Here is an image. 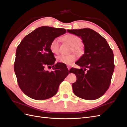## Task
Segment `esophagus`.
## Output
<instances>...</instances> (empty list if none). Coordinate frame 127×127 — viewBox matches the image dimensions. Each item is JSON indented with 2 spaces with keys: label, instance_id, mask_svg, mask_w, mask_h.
<instances>
[{
  "label": "esophagus",
  "instance_id": "esophagus-1",
  "mask_svg": "<svg viewBox=\"0 0 127 127\" xmlns=\"http://www.w3.org/2000/svg\"><path fill=\"white\" fill-rule=\"evenodd\" d=\"M67 68H68V69L69 70L70 69V66H67Z\"/></svg>",
  "mask_w": 127,
  "mask_h": 127
}]
</instances>
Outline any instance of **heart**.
<instances>
[{
  "label": "heart",
  "instance_id": "obj_1",
  "mask_svg": "<svg viewBox=\"0 0 127 127\" xmlns=\"http://www.w3.org/2000/svg\"><path fill=\"white\" fill-rule=\"evenodd\" d=\"M64 40L72 46L71 50L76 52L77 55H82L84 53V48L81 45L82 39L74 34H68L63 38ZM50 49L51 52L55 54H58L59 51V39L56 38L51 42ZM59 63L65 64L70 65L76 60V56L74 54L70 55H61L57 58Z\"/></svg>",
  "mask_w": 127,
  "mask_h": 127
}]
</instances>
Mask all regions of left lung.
<instances>
[{
    "label": "left lung",
    "mask_w": 127,
    "mask_h": 127,
    "mask_svg": "<svg viewBox=\"0 0 127 127\" xmlns=\"http://www.w3.org/2000/svg\"><path fill=\"white\" fill-rule=\"evenodd\" d=\"M67 31L80 37L84 44V54L76 63L81 68L70 70L77 77L72 85L73 92L77 96L87 100L97 99L110 85L114 69L112 49L104 38L91 29Z\"/></svg>",
    "instance_id": "8db88e82"
}]
</instances>
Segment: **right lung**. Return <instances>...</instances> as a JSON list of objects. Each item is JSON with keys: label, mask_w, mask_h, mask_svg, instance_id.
I'll list each match as a JSON object with an SVG mask.
<instances>
[{"label": "right lung", "mask_w": 127, "mask_h": 127, "mask_svg": "<svg viewBox=\"0 0 127 127\" xmlns=\"http://www.w3.org/2000/svg\"><path fill=\"white\" fill-rule=\"evenodd\" d=\"M65 33L64 29L41 26L27 35L17 47L14 71L19 86L28 96L36 100L53 96L68 75L63 64H55L50 49L52 40ZM46 65H52L53 70L45 71Z\"/></svg>", "instance_id": "add662e5"}]
</instances>
